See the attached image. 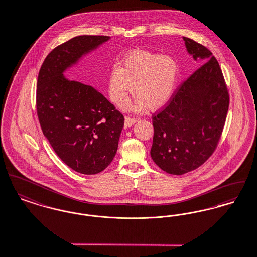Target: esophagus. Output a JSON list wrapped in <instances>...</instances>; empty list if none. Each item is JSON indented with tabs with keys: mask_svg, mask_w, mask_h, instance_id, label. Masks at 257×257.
<instances>
[{
	"mask_svg": "<svg viewBox=\"0 0 257 257\" xmlns=\"http://www.w3.org/2000/svg\"><path fill=\"white\" fill-rule=\"evenodd\" d=\"M136 121H137V120H136L135 118L125 117V119H124V127H130V126H132L133 124H135Z\"/></svg>",
	"mask_w": 257,
	"mask_h": 257,
	"instance_id": "obj_1",
	"label": "esophagus"
}]
</instances>
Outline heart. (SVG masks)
<instances>
[{
	"instance_id": "b5f03b06",
	"label": "heart",
	"mask_w": 257,
	"mask_h": 257,
	"mask_svg": "<svg viewBox=\"0 0 257 257\" xmlns=\"http://www.w3.org/2000/svg\"><path fill=\"white\" fill-rule=\"evenodd\" d=\"M180 68L174 58L137 50L126 55L122 67H115L109 77L111 100L122 107L135 89V108L157 110L165 105L175 91Z\"/></svg>"
}]
</instances>
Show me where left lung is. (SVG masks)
Wrapping results in <instances>:
<instances>
[{
    "label": "left lung",
    "instance_id": "obj_1",
    "mask_svg": "<svg viewBox=\"0 0 257 257\" xmlns=\"http://www.w3.org/2000/svg\"><path fill=\"white\" fill-rule=\"evenodd\" d=\"M187 50L203 64L183 82L167 105L153 115L151 157L163 171L183 175L215 152L226 119L229 95L218 62L202 44L184 38Z\"/></svg>",
    "mask_w": 257,
    "mask_h": 257
}]
</instances>
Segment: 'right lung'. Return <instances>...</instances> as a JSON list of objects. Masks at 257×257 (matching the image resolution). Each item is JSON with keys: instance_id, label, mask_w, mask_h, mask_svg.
<instances>
[{"instance_id": "obj_1", "label": "right lung", "mask_w": 257, "mask_h": 257, "mask_svg": "<svg viewBox=\"0 0 257 257\" xmlns=\"http://www.w3.org/2000/svg\"><path fill=\"white\" fill-rule=\"evenodd\" d=\"M109 39L79 36L57 46L42 63L37 83L43 135L68 167L86 175L103 171L113 161L123 116L95 88L63 73Z\"/></svg>"}]
</instances>
